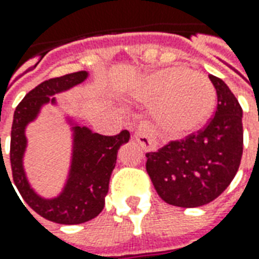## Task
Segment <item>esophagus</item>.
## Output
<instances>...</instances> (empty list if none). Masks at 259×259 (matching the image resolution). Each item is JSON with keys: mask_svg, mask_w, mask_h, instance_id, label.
<instances>
[{"mask_svg": "<svg viewBox=\"0 0 259 259\" xmlns=\"http://www.w3.org/2000/svg\"><path fill=\"white\" fill-rule=\"evenodd\" d=\"M135 137L136 140H137V143H139L146 151H153V150H155V146H157V144H155L154 137H153V135H151L144 126H142V127H139V129L136 130Z\"/></svg>", "mask_w": 259, "mask_h": 259, "instance_id": "esophagus-1", "label": "esophagus"}]
</instances>
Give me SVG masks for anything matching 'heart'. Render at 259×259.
I'll return each mask as SVG.
<instances>
[{
	"label": "heart",
	"mask_w": 259,
	"mask_h": 259,
	"mask_svg": "<svg viewBox=\"0 0 259 259\" xmlns=\"http://www.w3.org/2000/svg\"><path fill=\"white\" fill-rule=\"evenodd\" d=\"M133 97L140 104L151 105L155 124L174 137L192 135L200 129L216 105V91L210 81L181 66L144 75Z\"/></svg>",
	"instance_id": "1"
}]
</instances>
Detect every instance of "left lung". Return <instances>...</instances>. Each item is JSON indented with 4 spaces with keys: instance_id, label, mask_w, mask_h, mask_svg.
<instances>
[{
    "instance_id": "1",
    "label": "left lung",
    "mask_w": 259,
    "mask_h": 259,
    "mask_svg": "<svg viewBox=\"0 0 259 259\" xmlns=\"http://www.w3.org/2000/svg\"><path fill=\"white\" fill-rule=\"evenodd\" d=\"M218 109L205 129L147 153L146 169L168 205L198 207L220 196L236 177L243 155V109L223 79L209 75Z\"/></svg>"
}]
</instances>
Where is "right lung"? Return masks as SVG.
I'll use <instances>...</instances> for the list:
<instances>
[{
	"mask_svg": "<svg viewBox=\"0 0 259 259\" xmlns=\"http://www.w3.org/2000/svg\"><path fill=\"white\" fill-rule=\"evenodd\" d=\"M88 75V71H78L41 82L26 94L14 113L10 154L14 182L23 200L41 218L54 223L79 224L98 216L109 191L117 150L130 139L127 130L116 136H102L81 126L71 116H66L71 130V158L66 182L60 193L53 198H45L32 188L23 165L28 148L26 127L37 119L45 105H57L54 95L84 82Z\"/></svg>",
	"mask_w": 259,
	"mask_h": 259,
	"instance_id": "obj_1",
	"label": "right lung"
}]
</instances>
